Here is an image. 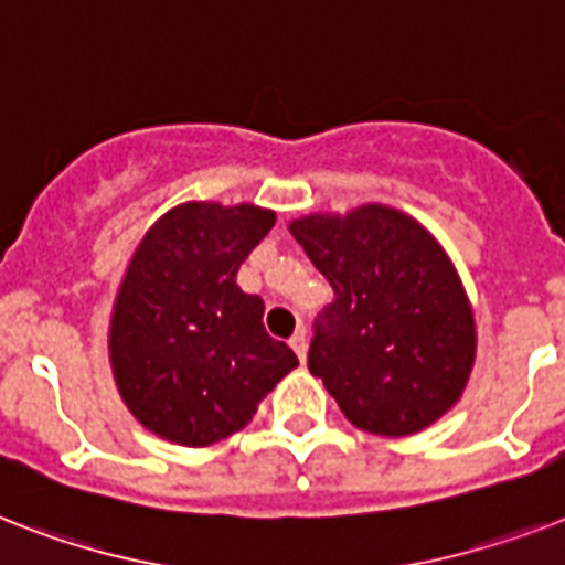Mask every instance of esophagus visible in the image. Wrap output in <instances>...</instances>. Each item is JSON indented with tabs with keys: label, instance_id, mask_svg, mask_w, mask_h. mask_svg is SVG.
<instances>
[{
	"label": "esophagus",
	"instance_id": "obj_1",
	"mask_svg": "<svg viewBox=\"0 0 565 565\" xmlns=\"http://www.w3.org/2000/svg\"><path fill=\"white\" fill-rule=\"evenodd\" d=\"M290 345H292V351H296L298 360L305 362L307 360V333L305 330H296V333H292Z\"/></svg>",
	"mask_w": 565,
	"mask_h": 565
}]
</instances>
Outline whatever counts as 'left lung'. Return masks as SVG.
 <instances>
[{"instance_id":"8db88e82","label":"left lung","mask_w":565,"mask_h":565,"mask_svg":"<svg viewBox=\"0 0 565 565\" xmlns=\"http://www.w3.org/2000/svg\"><path fill=\"white\" fill-rule=\"evenodd\" d=\"M292 237L333 287L307 369L354 426L401 438L461 397L476 328L456 269L415 220L386 205L296 220Z\"/></svg>"}]
</instances>
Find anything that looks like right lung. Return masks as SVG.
<instances>
[{
    "label": "right lung",
    "mask_w": 565,
    "mask_h": 565,
    "mask_svg": "<svg viewBox=\"0 0 565 565\" xmlns=\"http://www.w3.org/2000/svg\"><path fill=\"white\" fill-rule=\"evenodd\" d=\"M273 226V211L255 205L188 203L139 243L118 290L109 360L150 433L182 447L228 438L298 365L264 328V298L237 287V269Z\"/></svg>",
    "instance_id": "obj_1"
}]
</instances>
